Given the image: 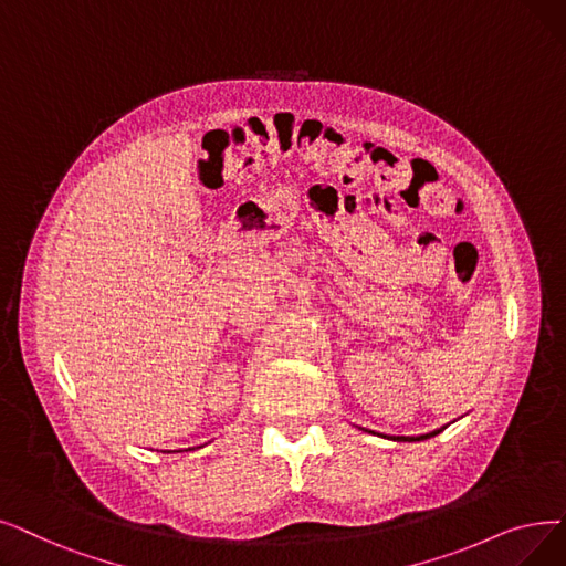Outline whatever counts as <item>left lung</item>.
<instances>
[{"instance_id":"8db88e82","label":"left lung","mask_w":566,"mask_h":566,"mask_svg":"<svg viewBox=\"0 0 566 566\" xmlns=\"http://www.w3.org/2000/svg\"><path fill=\"white\" fill-rule=\"evenodd\" d=\"M447 428V426H444ZM444 428H439V430H432V432H428V434H419V437H388V439H392V441H421V439H430V437H434V434H439L441 430Z\"/></svg>"}]
</instances>
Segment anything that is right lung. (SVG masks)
I'll return each mask as SVG.
<instances>
[{
    "instance_id": "add662e5",
    "label": "right lung",
    "mask_w": 566,
    "mask_h": 566,
    "mask_svg": "<svg viewBox=\"0 0 566 566\" xmlns=\"http://www.w3.org/2000/svg\"><path fill=\"white\" fill-rule=\"evenodd\" d=\"M189 451H191V449H189Z\"/></svg>"
}]
</instances>
